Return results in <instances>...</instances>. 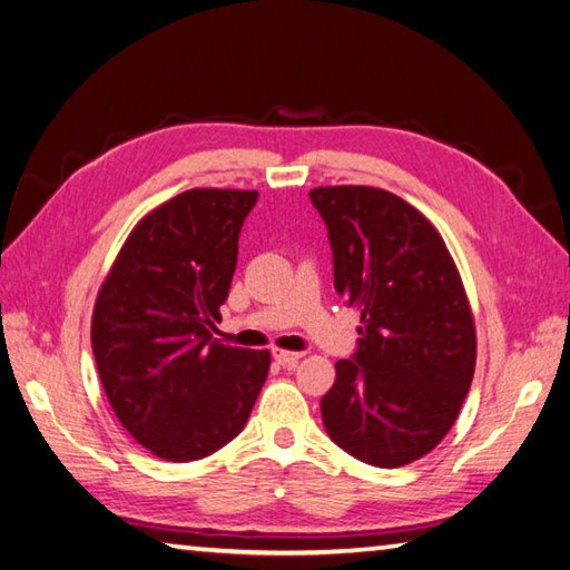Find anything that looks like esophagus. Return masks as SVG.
I'll return each instance as SVG.
<instances>
[{"label":"esophagus","instance_id":"obj_1","mask_svg":"<svg viewBox=\"0 0 570 570\" xmlns=\"http://www.w3.org/2000/svg\"><path fill=\"white\" fill-rule=\"evenodd\" d=\"M272 354H274V360L279 362L282 366H296L298 364V360L303 356V352H286V350H272Z\"/></svg>","mask_w":570,"mask_h":570}]
</instances>
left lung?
<instances>
[{
    "label": "left lung",
    "instance_id": "left-lung-1",
    "mask_svg": "<svg viewBox=\"0 0 570 570\" xmlns=\"http://www.w3.org/2000/svg\"><path fill=\"white\" fill-rule=\"evenodd\" d=\"M333 245L335 291L362 313L360 350L335 364L323 425L381 469L413 464L459 417L475 368V323L440 230L386 189H311Z\"/></svg>",
    "mask_w": 570,
    "mask_h": 570
}]
</instances>
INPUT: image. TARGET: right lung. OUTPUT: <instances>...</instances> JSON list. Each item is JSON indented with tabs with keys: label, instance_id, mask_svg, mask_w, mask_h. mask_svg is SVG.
<instances>
[{
	"label": "right lung",
	"instance_id": "obj_1",
	"mask_svg": "<svg viewBox=\"0 0 570 570\" xmlns=\"http://www.w3.org/2000/svg\"><path fill=\"white\" fill-rule=\"evenodd\" d=\"M255 189H189L145 214L99 286L91 350L106 399L155 456L196 461L243 432L269 350L220 345L210 330L237 264Z\"/></svg>",
	"mask_w": 570,
	"mask_h": 570
}]
</instances>
